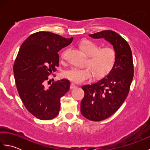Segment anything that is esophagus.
<instances>
[{
  "instance_id": "obj_1",
  "label": "esophagus",
  "mask_w": 150,
  "mask_h": 150,
  "mask_svg": "<svg viewBox=\"0 0 150 150\" xmlns=\"http://www.w3.org/2000/svg\"><path fill=\"white\" fill-rule=\"evenodd\" d=\"M75 88H77V86H76L75 84L71 83V84H70V89H71V90H73V89H74Z\"/></svg>"
}]
</instances>
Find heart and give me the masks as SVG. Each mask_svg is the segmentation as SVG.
Segmentation results:
<instances>
[{
    "label": "heart",
    "mask_w": 150,
    "mask_h": 150,
    "mask_svg": "<svg viewBox=\"0 0 150 150\" xmlns=\"http://www.w3.org/2000/svg\"><path fill=\"white\" fill-rule=\"evenodd\" d=\"M79 48L89 55L87 66L84 68H72L66 70L64 76L75 83L81 84L90 81L95 76L101 79L112 71L116 62V52L110 47L99 49L97 44L90 40H84L79 44ZM64 53L62 54V58Z\"/></svg>",
    "instance_id": "1"
}]
</instances>
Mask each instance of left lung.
Masks as SVG:
<instances>
[{
  "mask_svg": "<svg viewBox=\"0 0 150 150\" xmlns=\"http://www.w3.org/2000/svg\"><path fill=\"white\" fill-rule=\"evenodd\" d=\"M89 36L104 38L112 44L117 55L115 65L109 74L96 83L82 87L84 91L82 115L88 120L100 121L115 113L128 96L134 72L132 53L127 41L113 31L104 30Z\"/></svg>",
  "mask_w": 150,
  "mask_h": 150,
  "instance_id": "1",
  "label": "left lung"
}]
</instances>
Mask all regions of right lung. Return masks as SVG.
Listing matches in <instances>:
<instances>
[{
    "label": "right lung",
    "instance_id": "obj_1",
    "mask_svg": "<svg viewBox=\"0 0 150 150\" xmlns=\"http://www.w3.org/2000/svg\"><path fill=\"white\" fill-rule=\"evenodd\" d=\"M48 31L31 34L22 43L13 65L17 91L24 106L40 120H50L59 113L60 98L69 91L68 79L53 82L49 87V75L59 65L58 52L71 43Z\"/></svg>",
    "mask_w": 150,
    "mask_h": 150
}]
</instances>
